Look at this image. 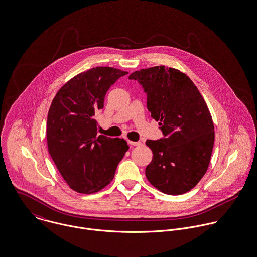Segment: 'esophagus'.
<instances>
[{
    "instance_id": "1",
    "label": "esophagus",
    "mask_w": 257,
    "mask_h": 257,
    "mask_svg": "<svg viewBox=\"0 0 257 257\" xmlns=\"http://www.w3.org/2000/svg\"><path fill=\"white\" fill-rule=\"evenodd\" d=\"M129 145H132V146H140L141 142H133V141H128Z\"/></svg>"
}]
</instances>
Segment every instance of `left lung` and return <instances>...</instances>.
<instances>
[{
	"mask_svg": "<svg viewBox=\"0 0 257 257\" xmlns=\"http://www.w3.org/2000/svg\"><path fill=\"white\" fill-rule=\"evenodd\" d=\"M129 80L142 86L147 108L164 135L146 141L153 152L145 171L148 180L165 194L186 193L206 173L215 140L203 96L185 74L165 66L136 71Z\"/></svg>",
	"mask_w": 257,
	"mask_h": 257,
	"instance_id": "obj_1",
	"label": "left lung"
}]
</instances>
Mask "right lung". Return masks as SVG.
<instances>
[{"label": "right lung", "mask_w": 257, "mask_h": 257, "mask_svg": "<svg viewBox=\"0 0 257 257\" xmlns=\"http://www.w3.org/2000/svg\"><path fill=\"white\" fill-rule=\"evenodd\" d=\"M127 72L95 67L62 86L47 116V146L58 171L70 188L79 193L101 190L114 177L129 147L124 139L97 134L94 114L104 97Z\"/></svg>", "instance_id": "1"}]
</instances>
